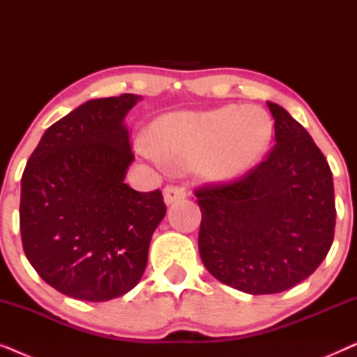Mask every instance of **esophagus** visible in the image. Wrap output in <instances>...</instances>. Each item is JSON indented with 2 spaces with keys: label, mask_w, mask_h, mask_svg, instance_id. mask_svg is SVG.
<instances>
[{
  "label": "esophagus",
  "mask_w": 357,
  "mask_h": 357,
  "mask_svg": "<svg viewBox=\"0 0 357 357\" xmlns=\"http://www.w3.org/2000/svg\"><path fill=\"white\" fill-rule=\"evenodd\" d=\"M162 197H164V203L169 206V204L185 198V192L183 188H178V187H165L162 192Z\"/></svg>",
  "instance_id": "esophagus-1"
}]
</instances>
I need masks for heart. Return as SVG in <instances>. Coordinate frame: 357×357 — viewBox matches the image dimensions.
I'll list each match as a JSON object with an SVG mask.
<instances>
[{
    "instance_id": "obj_1",
    "label": "heart",
    "mask_w": 357,
    "mask_h": 357,
    "mask_svg": "<svg viewBox=\"0 0 357 357\" xmlns=\"http://www.w3.org/2000/svg\"><path fill=\"white\" fill-rule=\"evenodd\" d=\"M273 136V121L260 107L221 105L159 116L149 138L136 141V153L155 167L193 164L208 183H227L255 167Z\"/></svg>"
}]
</instances>
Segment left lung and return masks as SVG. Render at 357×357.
<instances>
[{
  "label": "left lung",
  "instance_id": "obj_1",
  "mask_svg": "<svg viewBox=\"0 0 357 357\" xmlns=\"http://www.w3.org/2000/svg\"><path fill=\"white\" fill-rule=\"evenodd\" d=\"M275 148L245 177L197 190L203 265L247 294L299 284L325 260L335 234L333 177L304 126L275 102Z\"/></svg>",
  "mask_w": 357,
  "mask_h": 357
}]
</instances>
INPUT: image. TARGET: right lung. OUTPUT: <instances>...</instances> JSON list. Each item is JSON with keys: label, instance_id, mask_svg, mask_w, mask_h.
Returning a JSON list of instances; mask_svg holds the SVG:
<instances>
[{"label": "right lung", "instance_id": "1", "mask_svg": "<svg viewBox=\"0 0 357 357\" xmlns=\"http://www.w3.org/2000/svg\"><path fill=\"white\" fill-rule=\"evenodd\" d=\"M141 96L92 99L53 123L21 180V237L47 284L104 302L138 284L151 237L165 216L159 190L125 183L131 154L125 116Z\"/></svg>", "mask_w": 357, "mask_h": 357}]
</instances>
